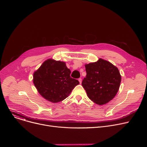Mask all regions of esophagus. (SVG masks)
<instances>
[{"instance_id":"34e87169","label":"esophagus","mask_w":147,"mask_h":147,"mask_svg":"<svg viewBox=\"0 0 147 147\" xmlns=\"http://www.w3.org/2000/svg\"><path fill=\"white\" fill-rule=\"evenodd\" d=\"M78 80H79V83H80V84L82 83V79H81V78H79V79H78Z\"/></svg>"}]
</instances>
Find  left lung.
<instances>
[{
    "instance_id": "8db88e82",
    "label": "left lung",
    "mask_w": 147,
    "mask_h": 147,
    "mask_svg": "<svg viewBox=\"0 0 147 147\" xmlns=\"http://www.w3.org/2000/svg\"><path fill=\"white\" fill-rule=\"evenodd\" d=\"M86 77L82 85L88 97L98 105H104L116 95L121 82L118 68L110 62L99 59L85 65Z\"/></svg>"
}]
</instances>
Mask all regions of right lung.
<instances>
[{"label":"right lung","mask_w":147,"mask_h":147,"mask_svg":"<svg viewBox=\"0 0 147 147\" xmlns=\"http://www.w3.org/2000/svg\"><path fill=\"white\" fill-rule=\"evenodd\" d=\"M65 62L48 59L34 73L33 83L40 94L48 101L64 100L79 82L70 76Z\"/></svg>","instance_id":"obj_1"}]
</instances>
